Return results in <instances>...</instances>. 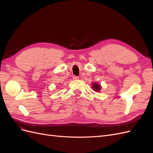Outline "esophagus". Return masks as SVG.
<instances>
[{
	"label": "esophagus",
	"mask_w": 153,
	"mask_h": 153,
	"mask_svg": "<svg viewBox=\"0 0 153 153\" xmlns=\"http://www.w3.org/2000/svg\"><path fill=\"white\" fill-rule=\"evenodd\" d=\"M78 78H78V76H73V80H77V79H78Z\"/></svg>",
	"instance_id": "esophagus-1"
}]
</instances>
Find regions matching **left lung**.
<instances>
[{
	"instance_id": "obj_1",
	"label": "left lung",
	"mask_w": 153,
	"mask_h": 153,
	"mask_svg": "<svg viewBox=\"0 0 153 153\" xmlns=\"http://www.w3.org/2000/svg\"><path fill=\"white\" fill-rule=\"evenodd\" d=\"M92 88L95 92H98L100 91L101 89V86L97 82H94V83H92Z\"/></svg>"
}]
</instances>
